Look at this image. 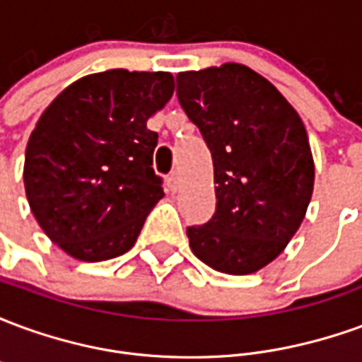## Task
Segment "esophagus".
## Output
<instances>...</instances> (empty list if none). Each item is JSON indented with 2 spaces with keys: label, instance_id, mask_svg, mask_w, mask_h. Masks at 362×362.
Segmentation results:
<instances>
[{
  "label": "esophagus",
  "instance_id": "obj_1",
  "mask_svg": "<svg viewBox=\"0 0 362 362\" xmlns=\"http://www.w3.org/2000/svg\"><path fill=\"white\" fill-rule=\"evenodd\" d=\"M168 188L173 189V192L180 188V176H178V173H173L168 176Z\"/></svg>",
  "mask_w": 362,
  "mask_h": 362
}]
</instances>
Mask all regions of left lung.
Here are the masks:
<instances>
[{
  "label": "left lung",
  "mask_w": 362,
  "mask_h": 362,
  "mask_svg": "<svg viewBox=\"0 0 362 362\" xmlns=\"http://www.w3.org/2000/svg\"><path fill=\"white\" fill-rule=\"evenodd\" d=\"M176 83L211 151L217 197L211 219L188 228L189 248L215 272H259L306 217L314 189L306 127L275 85L243 64L180 71Z\"/></svg>",
  "instance_id": "obj_1"
}]
</instances>
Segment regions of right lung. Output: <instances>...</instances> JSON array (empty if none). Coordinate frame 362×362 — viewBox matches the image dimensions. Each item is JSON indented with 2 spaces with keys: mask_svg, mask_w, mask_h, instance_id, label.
Segmentation results:
<instances>
[{
  "mask_svg": "<svg viewBox=\"0 0 362 362\" xmlns=\"http://www.w3.org/2000/svg\"><path fill=\"white\" fill-rule=\"evenodd\" d=\"M168 71L85 75L40 114L25 151V194L52 243L81 262L126 254L163 199L149 118L173 98Z\"/></svg>",
  "mask_w": 362,
  "mask_h": 362,
  "instance_id": "1",
  "label": "right lung"
}]
</instances>
